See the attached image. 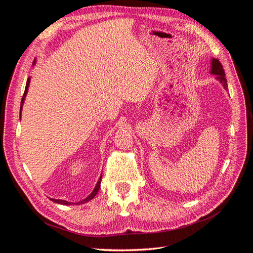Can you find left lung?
I'll list each match as a JSON object with an SVG mask.
<instances>
[{"label":"left lung","instance_id":"8db88e82","mask_svg":"<svg viewBox=\"0 0 253 253\" xmlns=\"http://www.w3.org/2000/svg\"><path fill=\"white\" fill-rule=\"evenodd\" d=\"M210 73L212 75H215V79L224 86V88L227 90L228 88V84H227V79L225 77V72L223 65L220 64L219 61L217 59L212 58L211 60V67H210Z\"/></svg>","mask_w":253,"mask_h":253}]
</instances>
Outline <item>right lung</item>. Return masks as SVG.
<instances>
[{
  "label": "right lung",
  "instance_id": "1",
  "mask_svg": "<svg viewBox=\"0 0 253 253\" xmlns=\"http://www.w3.org/2000/svg\"><path fill=\"white\" fill-rule=\"evenodd\" d=\"M36 59L34 60V63H33V65H35L36 64ZM29 82H30V78H28L27 79V82H26V86H25V91H24V95H23V98H22V101H21V108H20V111H22V109H23V103H24V100H25V97H26V94H27V90H28V87H29ZM21 113V112H20ZM20 118H21V114H20ZM101 177H102V174H101V176H100V178L98 179V182H97V185H96V187L94 188V190H93V192H91L86 198H84L83 201H81V202H78V203H76V205H80V204H84V203H87V202H89V201H91L93 200V198L96 196V194L98 193V191H99V188H100V182H101ZM49 200L51 201V202H53V203H57V204H61V205H72L73 203H71V202H67V201H63V200H55V198H49Z\"/></svg>",
  "mask_w": 253,
  "mask_h": 253
}]
</instances>
